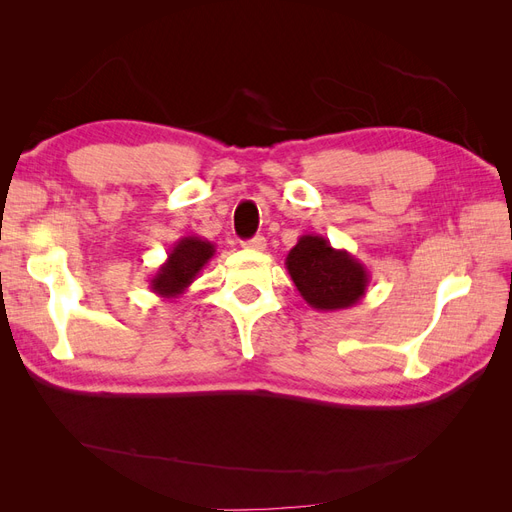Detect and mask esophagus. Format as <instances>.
Returning a JSON list of instances; mask_svg holds the SVG:
<instances>
[{
  "instance_id": "obj_1",
  "label": "esophagus",
  "mask_w": 512,
  "mask_h": 512,
  "mask_svg": "<svg viewBox=\"0 0 512 512\" xmlns=\"http://www.w3.org/2000/svg\"><path fill=\"white\" fill-rule=\"evenodd\" d=\"M245 250H252V252H262L267 247V239L262 237V235H256V237H252V239H247V241H243L241 243Z\"/></svg>"
}]
</instances>
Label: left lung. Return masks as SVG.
Instances as JSON below:
<instances>
[{
	"label": "left lung",
	"mask_w": 512,
	"mask_h": 512,
	"mask_svg": "<svg viewBox=\"0 0 512 512\" xmlns=\"http://www.w3.org/2000/svg\"><path fill=\"white\" fill-rule=\"evenodd\" d=\"M290 280L316 312H339L359 303L369 286V271L346 250L320 235H303L286 256Z\"/></svg>",
	"instance_id": "1"
}]
</instances>
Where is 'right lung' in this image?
I'll return each instance as SVG.
<instances>
[{
    "label": "right lung",
    "mask_w": 512,
    "mask_h": 512,
    "mask_svg": "<svg viewBox=\"0 0 512 512\" xmlns=\"http://www.w3.org/2000/svg\"><path fill=\"white\" fill-rule=\"evenodd\" d=\"M213 256L215 243L196 235L181 237L168 252L164 265L149 280L151 292H156L160 299H179Z\"/></svg>",
    "instance_id": "right-lung-1"
}]
</instances>
